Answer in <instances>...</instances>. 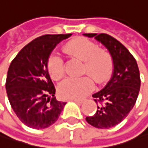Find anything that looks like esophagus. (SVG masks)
<instances>
[{
	"label": "esophagus",
	"mask_w": 148,
	"mask_h": 148,
	"mask_svg": "<svg viewBox=\"0 0 148 148\" xmlns=\"http://www.w3.org/2000/svg\"><path fill=\"white\" fill-rule=\"evenodd\" d=\"M73 101H75L76 103H83V100H80V99H73Z\"/></svg>",
	"instance_id": "1"
}]
</instances>
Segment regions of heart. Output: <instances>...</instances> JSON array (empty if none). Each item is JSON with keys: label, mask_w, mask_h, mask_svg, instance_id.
Segmentation results:
<instances>
[{"label": "heart", "mask_w": 148, "mask_h": 148, "mask_svg": "<svg viewBox=\"0 0 148 148\" xmlns=\"http://www.w3.org/2000/svg\"><path fill=\"white\" fill-rule=\"evenodd\" d=\"M64 52L70 58L83 61L82 75L79 78H68L64 80L59 87L60 95L65 99H79L89 93L94 81L97 84L106 82L112 75L114 60L106 49L98 47L96 43L84 37H77L69 41L63 47ZM47 71L51 78L59 81L65 75L64 60L60 54L52 53L48 57Z\"/></svg>", "instance_id": "heart-1"}]
</instances>
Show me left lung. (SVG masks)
<instances>
[{"instance_id":"1","label":"left lung","mask_w":148,"mask_h":148,"mask_svg":"<svg viewBox=\"0 0 148 148\" xmlns=\"http://www.w3.org/2000/svg\"><path fill=\"white\" fill-rule=\"evenodd\" d=\"M94 37L110 52L114 72L107 85L92 97L100 105L94 115L86 117L98 129H109L120 123L134 106L140 90V73L135 59L124 45L106 33H85Z\"/></svg>"}]
</instances>
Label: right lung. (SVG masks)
Masks as SVG:
<instances>
[{"instance_id": "obj_1", "label": "right lung", "mask_w": 148, "mask_h": 148, "mask_svg": "<svg viewBox=\"0 0 148 148\" xmlns=\"http://www.w3.org/2000/svg\"><path fill=\"white\" fill-rule=\"evenodd\" d=\"M71 34H45L29 43L10 64L6 92L17 117L32 129H45L59 119L66 103L56 99L47 71V59L55 47Z\"/></svg>"}]
</instances>
